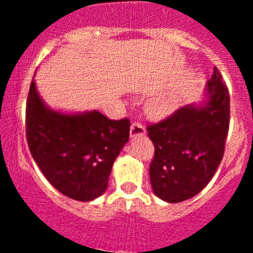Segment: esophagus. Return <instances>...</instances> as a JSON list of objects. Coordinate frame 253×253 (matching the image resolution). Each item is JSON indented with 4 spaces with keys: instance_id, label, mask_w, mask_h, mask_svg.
Listing matches in <instances>:
<instances>
[{
    "instance_id": "esophagus-1",
    "label": "esophagus",
    "mask_w": 253,
    "mask_h": 253,
    "mask_svg": "<svg viewBox=\"0 0 253 253\" xmlns=\"http://www.w3.org/2000/svg\"><path fill=\"white\" fill-rule=\"evenodd\" d=\"M145 133L144 126L139 121H133L131 125V136H142Z\"/></svg>"
}]
</instances>
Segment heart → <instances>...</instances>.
I'll list each match as a JSON object with an SVG mask.
<instances>
[{"mask_svg": "<svg viewBox=\"0 0 253 253\" xmlns=\"http://www.w3.org/2000/svg\"><path fill=\"white\" fill-rule=\"evenodd\" d=\"M176 108V101L171 96H160L149 103V110L155 116H168Z\"/></svg>", "mask_w": 253, "mask_h": 253, "instance_id": "1", "label": "heart"}]
</instances>
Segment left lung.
<instances>
[{"label": "left lung", "instance_id": "8db88e82", "mask_svg": "<svg viewBox=\"0 0 253 253\" xmlns=\"http://www.w3.org/2000/svg\"><path fill=\"white\" fill-rule=\"evenodd\" d=\"M207 91L205 106H183L147 127L154 144L150 183L155 195L167 202H182L201 192L223 159L230 96L216 67Z\"/></svg>", "mask_w": 253, "mask_h": 253}]
</instances>
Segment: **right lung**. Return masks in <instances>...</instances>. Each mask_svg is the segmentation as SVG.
Instances as JSON below:
<instances>
[{
	"instance_id": "add662e5",
	"label": "right lung",
	"mask_w": 253,
	"mask_h": 253,
	"mask_svg": "<svg viewBox=\"0 0 253 253\" xmlns=\"http://www.w3.org/2000/svg\"><path fill=\"white\" fill-rule=\"evenodd\" d=\"M129 120L99 111L65 115L46 108L30 83L25 133L30 153L48 182L67 197L88 202L108 187L112 164L129 138Z\"/></svg>"
}]
</instances>
